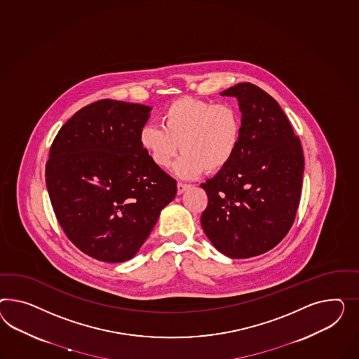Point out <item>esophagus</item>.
I'll list each match as a JSON object with an SVG mask.
<instances>
[{"label": "esophagus", "mask_w": 359, "mask_h": 359, "mask_svg": "<svg viewBox=\"0 0 359 359\" xmlns=\"http://www.w3.org/2000/svg\"><path fill=\"white\" fill-rule=\"evenodd\" d=\"M176 187H177V194H183L185 189H188V188H189V185L184 184V183H177Z\"/></svg>", "instance_id": "esophagus-1"}]
</instances>
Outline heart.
<instances>
[{
  "label": "heart",
  "instance_id": "heart-1",
  "mask_svg": "<svg viewBox=\"0 0 359 359\" xmlns=\"http://www.w3.org/2000/svg\"><path fill=\"white\" fill-rule=\"evenodd\" d=\"M161 121L162 126L141 128L140 145L159 168H168L182 150L175 165V172L182 179H192L203 171H221L242 142V115L231 103L180 97L165 107Z\"/></svg>",
  "mask_w": 359,
  "mask_h": 359
}]
</instances>
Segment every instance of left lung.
<instances>
[{"label": "left lung", "mask_w": 359, "mask_h": 359, "mask_svg": "<svg viewBox=\"0 0 359 359\" xmlns=\"http://www.w3.org/2000/svg\"><path fill=\"white\" fill-rule=\"evenodd\" d=\"M221 95L239 102L242 142L233 161L201 184L208 194L201 226L219 252L247 259L268 252L289 233L304 156L299 137L268 93L243 82Z\"/></svg>", "instance_id": "8db88e82"}]
</instances>
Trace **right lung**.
Masks as SVG:
<instances>
[{
  "label": "right lung",
  "mask_w": 359,
  "mask_h": 359,
  "mask_svg": "<svg viewBox=\"0 0 359 359\" xmlns=\"http://www.w3.org/2000/svg\"><path fill=\"white\" fill-rule=\"evenodd\" d=\"M150 107L102 99L61 126L46 165L50 204L69 241L99 262L132 259L176 194L140 145Z\"/></svg>",
  "instance_id": "right-lung-1"
}]
</instances>
